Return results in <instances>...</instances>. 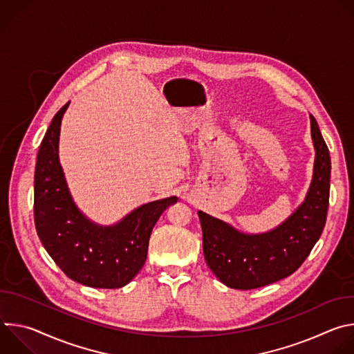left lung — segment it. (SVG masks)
I'll return each mask as SVG.
<instances>
[{"instance_id": "1", "label": "left lung", "mask_w": 354, "mask_h": 354, "mask_svg": "<svg viewBox=\"0 0 354 354\" xmlns=\"http://www.w3.org/2000/svg\"><path fill=\"white\" fill-rule=\"evenodd\" d=\"M314 174L304 201L276 228L246 234L205 212H197L203 231L206 263L217 279L236 290L259 288L292 274L319 239L329 206L330 157L313 115Z\"/></svg>"}]
</instances>
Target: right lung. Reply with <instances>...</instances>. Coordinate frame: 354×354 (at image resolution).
I'll return each instance as SVG.
<instances>
[{"instance_id": "obj_1", "label": "right lung", "mask_w": 354, "mask_h": 354, "mask_svg": "<svg viewBox=\"0 0 354 354\" xmlns=\"http://www.w3.org/2000/svg\"><path fill=\"white\" fill-rule=\"evenodd\" d=\"M68 105L53 118L37 153L36 231L47 254L71 280L93 288H119L141 270L151 231L178 197L149 201L113 225L91 221L73 200L59 158L60 126Z\"/></svg>"}]
</instances>
